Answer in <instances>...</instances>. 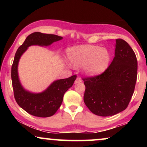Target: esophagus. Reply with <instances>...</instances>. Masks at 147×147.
<instances>
[{
  "mask_svg": "<svg viewBox=\"0 0 147 147\" xmlns=\"http://www.w3.org/2000/svg\"><path fill=\"white\" fill-rule=\"evenodd\" d=\"M81 82H82V79H81L80 78H79V77H77V78L76 79L75 84H79V83H81Z\"/></svg>",
  "mask_w": 147,
  "mask_h": 147,
  "instance_id": "obj_1",
  "label": "esophagus"
}]
</instances>
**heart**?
<instances>
[{"label":"heart","instance_id":"heart-1","mask_svg":"<svg viewBox=\"0 0 147 147\" xmlns=\"http://www.w3.org/2000/svg\"><path fill=\"white\" fill-rule=\"evenodd\" d=\"M67 57L73 68L82 66V71L90 76L104 72L111 61V54L107 49L93 45H79L70 48Z\"/></svg>","mask_w":147,"mask_h":147}]
</instances>
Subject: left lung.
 <instances>
[{
  "label": "left lung",
  "instance_id": "8db88e82",
  "mask_svg": "<svg viewBox=\"0 0 147 147\" xmlns=\"http://www.w3.org/2000/svg\"><path fill=\"white\" fill-rule=\"evenodd\" d=\"M115 57L102 75L84 79V101L91 112L112 116L126 109L134 92L138 61L127 42L116 39Z\"/></svg>",
  "mask_w": 147,
  "mask_h": 147
}]
</instances>
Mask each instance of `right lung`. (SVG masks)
<instances>
[{
  "mask_svg": "<svg viewBox=\"0 0 147 147\" xmlns=\"http://www.w3.org/2000/svg\"><path fill=\"white\" fill-rule=\"evenodd\" d=\"M62 38L63 37L55 34L34 32L27 37L15 54L11 72L14 98L18 106L32 115L40 117L53 115L61 105L64 93L72 86L77 76L54 81L41 92H30L25 90L20 82L18 72L19 60L31 45L50 46L54 42L60 41Z\"/></svg>",
  "mask_w": 147,
  "mask_h": 147,
  "instance_id": "obj_1",
  "label": "right lung"
}]
</instances>
